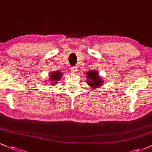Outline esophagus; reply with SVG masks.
I'll list each match as a JSON object with an SVG mask.
<instances>
[{"label":"esophagus","mask_w":152,"mask_h":152,"mask_svg":"<svg viewBox=\"0 0 152 152\" xmlns=\"http://www.w3.org/2000/svg\"><path fill=\"white\" fill-rule=\"evenodd\" d=\"M77 70V69L76 67H72L70 68V70H71V72H76Z\"/></svg>","instance_id":"esophagus-1"}]
</instances>
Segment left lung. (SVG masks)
<instances>
[{"label":"left lung","mask_w":152,"mask_h":152,"mask_svg":"<svg viewBox=\"0 0 152 152\" xmlns=\"http://www.w3.org/2000/svg\"><path fill=\"white\" fill-rule=\"evenodd\" d=\"M87 76V83L91 88H97L101 87L103 84V80L99 77V73L97 71L90 70L86 73Z\"/></svg>","instance_id":"8db88e82"}]
</instances>
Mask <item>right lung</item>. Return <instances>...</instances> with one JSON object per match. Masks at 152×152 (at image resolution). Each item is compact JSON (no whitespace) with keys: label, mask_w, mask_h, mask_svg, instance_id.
I'll return each mask as SVG.
<instances>
[{"label":"right lung","mask_w":152,"mask_h":152,"mask_svg":"<svg viewBox=\"0 0 152 152\" xmlns=\"http://www.w3.org/2000/svg\"><path fill=\"white\" fill-rule=\"evenodd\" d=\"M62 75H63V74H62L60 71H54V72L50 73L49 75V77H50L49 80H50V82H51V85H57L58 82L59 81L60 79H61Z\"/></svg>","instance_id":"obj_1"}]
</instances>
